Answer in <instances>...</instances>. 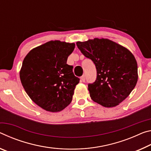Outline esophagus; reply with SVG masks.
I'll return each instance as SVG.
<instances>
[{
  "label": "esophagus",
  "mask_w": 151,
  "mask_h": 151,
  "mask_svg": "<svg viewBox=\"0 0 151 151\" xmlns=\"http://www.w3.org/2000/svg\"><path fill=\"white\" fill-rule=\"evenodd\" d=\"M80 80H81V81H83V82H84L85 81V80H86V78H85V76L83 75V76H81V77L80 78Z\"/></svg>",
  "instance_id": "1"
}]
</instances>
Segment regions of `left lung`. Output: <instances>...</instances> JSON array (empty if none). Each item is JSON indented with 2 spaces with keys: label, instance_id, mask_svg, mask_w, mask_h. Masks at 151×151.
<instances>
[{
  "label": "left lung",
  "instance_id": "left-lung-1",
  "mask_svg": "<svg viewBox=\"0 0 151 151\" xmlns=\"http://www.w3.org/2000/svg\"><path fill=\"white\" fill-rule=\"evenodd\" d=\"M86 58L92 59L97 70L94 83H89L92 100L106 108L116 106L127 98L138 81V66L127 48L108 39L76 43Z\"/></svg>",
  "mask_w": 151,
  "mask_h": 151
}]
</instances>
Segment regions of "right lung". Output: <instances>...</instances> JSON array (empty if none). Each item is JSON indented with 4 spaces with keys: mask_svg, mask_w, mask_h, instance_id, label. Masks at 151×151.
<instances>
[{
    "mask_svg": "<svg viewBox=\"0 0 151 151\" xmlns=\"http://www.w3.org/2000/svg\"><path fill=\"white\" fill-rule=\"evenodd\" d=\"M74 43L50 41L33 48L24 58L20 79L27 95L46 111L58 112L72 100L80 79L67 64Z\"/></svg>",
    "mask_w": 151,
    "mask_h": 151,
    "instance_id": "obj_1",
    "label": "right lung"
}]
</instances>
